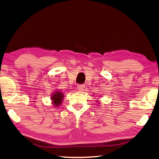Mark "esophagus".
I'll list each match as a JSON object with an SVG mask.
<instances>
[{
  "label": "esophagus",
  "mask_w": 159,
  "mask_h": 159,
  "mask_svg": "<svg viewBox=\"0 0 159 159\" xmlns=\"http://www.w3.org/2000/svg\"><path fill=\"white\" fill-rule=\"evenodd\" d=\"M85 87V85L84 84H79L78 86H77V89H78V90L80 91H83Z\"/></svg>",
  "instance_id": "34e87169"
}]
</instances>
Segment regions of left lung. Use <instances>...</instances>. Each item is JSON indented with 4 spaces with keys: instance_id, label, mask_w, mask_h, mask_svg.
Listing matches in <instances>:
<instances>
[{
    "instance_id": "left-lung-1",
    "label": "left lung",
    "mask_w": 159,
    "mask_h": 159,
    "mask_svg": "<svg viewBox=\"0 0 159 159\" xmlns=\"http://www.w3.org/2000/svg\"><path fill=\"white\" fill-rule=\"evenodd\" d=\"M97 101H98V100H97ZM97 102H99V101H97Z\"/></svg>"
}]
</instances>
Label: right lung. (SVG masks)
Segmentation results:
<instances>
[{"instance_id": "add662e5", "label": "right lung", "mask_w": 159, "mask_h": 159, "mask_svg": "<svg viewBox=\"0 0 159 159\" xmlns=\"http://www.w3.org/2000/svg\"><path fill=\"white\" fill-rule=\"evenodd\" d=\"M64 97V95L63 94V92L57 90L53 93L51 95V100L52 103L54 105V107H59L60 105H62L63 99Z\"/></svg>"}]
</instances>
